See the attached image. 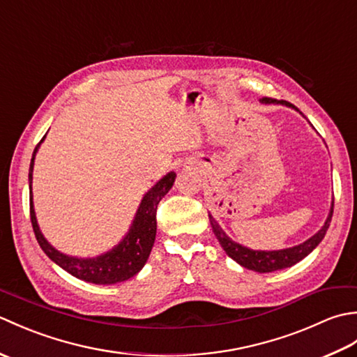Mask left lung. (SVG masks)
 Returning <instances> with one entry per match:
<instances>
[{"instance_id": "left-lung-1", "label": "left lung", "mask_w": 357, "mask_h": 357, "mask_svg": "<svg viewBox=\"0 0 357 357\" xmlns=\"http://www.w3.org/2000/svg\"><path fill=\"white\" fill-rule=\"evenodd\" d=\"M262 104H284L288 105V107H293L290 102L287 101H278L273 100V98H262L261 100ZM333 207H335V201L331 204V210L328 213L327 221H325L322 229L317 231L314 236L307 239L305 242H302L299 245H294L291 248H284V250H273V252H264V250H250L244 245L238 244V242L231 241L229 236H227L225 231L219 227V224L215 221V218L208 215L210 218V224L211 229H213V233L216 239L219 241V244L224 248V252L229 255L233 261H236L242 267H245L248 270H253L257 273H271L276 270H282L288 268L291 265L298 264L299 261L304 259L305 256H308L313 250L319 245V242L324 239L325 233H327L330 222H331V216H333Z\"/></svg>"}]
</instances>
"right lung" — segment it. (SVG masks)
Returning a JSON list of instances; mask_svg holds the SVG:
<instances>
[{
	"instance_id": "right-lung-1",
	"label": "right lung",
	"mask_w": 357,
	"mask_h": 357,
	"mask_svg": "<svg viewBox=\"0 0 357 357\" xmlns=\"http://www.w3.org/2000/svg\"><path fill=\"white\" fill-rule=\"evenodd\" d=\"M44 139V138H43ZM40 141V144L43 142ZM40 144L35 147L32 161L29 169V187H30V221H32L33 233L36 236L38 244L43 248V252L50 259L59 265L63 270L70 273L72 276L78 278L86 282H92L98 285H112L123 282L133 278L144 265H146L151 247L155 244L156 236V208L158 204L172 188L176 173H167L162 179L150 188L144 195L139 204V208L136 211L133 224L130 230L126 234V238L119 242L116 247H113L110 252L100 255L96 257H75L58 252L55 247H52L38 227L33 202H32V173H33V161Z\"/></svg>"
}]
</instances>
